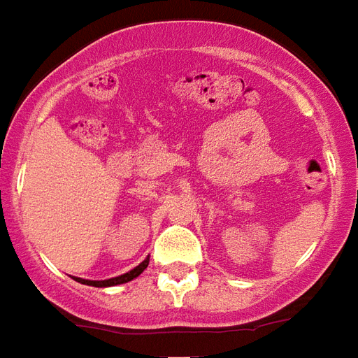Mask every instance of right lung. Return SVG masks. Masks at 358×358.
<instances>
[{
    "label": "right lung",
    "mask_w": 358,
    "mask_h": 358,
    "mask_svg": "<svg viewBox=\"0 0 358 358\" xmlns=\"http://www.w3.org/2000/svg\"><path fill=\"white\" fill-rule=\"evenodd\" d=\"M148 267V257L145 259L143 263H139L137 267L131 268L129 273H125V275H120L116 278H108V280H83V278H76L78 282L82 284H87V286H95V288H104V286H116V284H124V282H129L133 278H137V276Z\"/></svg>",
    "instance_id": "add662e5"
}]
</instances>
